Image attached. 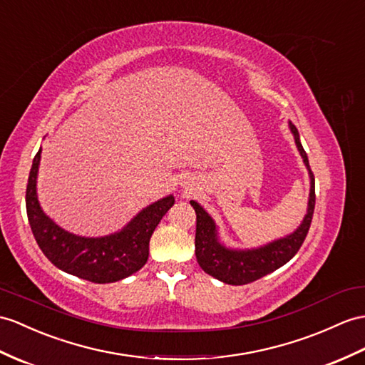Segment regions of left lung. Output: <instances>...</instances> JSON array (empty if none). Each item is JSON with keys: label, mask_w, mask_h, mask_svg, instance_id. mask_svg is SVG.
<instances>
[{"label": "left lung", "mask_w": 365, "mask_h": 365, "mask_svg": "<svg viewBox=\"0 0 365 365\" xmlns=\"http://www.w3.org/2000/svg\"><path fill=\"white\" fill-rule=\"evenodd\" d=\"M288 125L292 136H294L296 147L302 159H304L309 176L307 213L294 232L274 240V242L263 246L252 247V250L227 247L225 243H221L218 226L213 218L204 210L200 202L193 200L190 201L195 213H197V234H195V254H197V260L204 272H207L220 282L227 283V285H246V283L262 279L266 274L279 269L280 266L288 263L297 254L308 234L316 204L314 176L309 168L308 156L300 144L297 128L291 122H288Z\"/></svg>", "instance_id": "1"}]
</instances>
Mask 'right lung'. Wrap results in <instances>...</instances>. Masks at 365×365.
<instances>
[{
    "label": "right lung",
    "instance_id": "add662e5",
    "mask_svg": "<svg viewBox=\"0 0 365 365\" xmlns=\"http://www.w3.org/2000/svg\"><path fill=\"white\" fill-rule=\"evenodd\" d=\"M41 147L35 155L28 189V210L32 234L40 250L58 269L94 283H113L139 271L148 259V243L159 221L175 204L173 195L142 209L120 230L103 237H82L60 227L43 212L37 195Z\"/></svg>",
    "mask_w": 365,
    "mask_h": 365
}]
</instances>
